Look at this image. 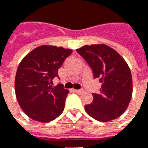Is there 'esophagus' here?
<instances>
[{
  "instance_id": "obj_1",
  "label": "esophagus",
  "mask_w": 148,
  "mask_h": 148,
  "mask_svg": "<svg viewBox=\"0 0 148 148\" xmlns=\"http://www.w3.org/2000/svg\"><path fill=\"white\" fill-rule=\"evenodd\" d=\"M73 91L75 92H76V93H78V94H82V92H84V90H73Z\"/></svg>"
}]
</instances>
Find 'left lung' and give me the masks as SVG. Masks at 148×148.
<instances>
[{"mask_svg":"<svg viewBox=\"0 0 148 148\" xmlns=\"http://www.w3.org/2000/svg\"><path fill=\"white\" fill-rule=\"evenodd\" d=\"M76 51L92 69L101 88L92 93L93 100L85 106L90 116L100 122L115 120L127 108L132 97V75L129 66L117 51L106 45H84Z\"/></svg>","mask_w":148,"mask_h":148,"instance_id":"obj_1","label":"left lung"}]
</instances>
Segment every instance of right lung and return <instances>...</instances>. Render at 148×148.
<instances>
[{
    "label": "right lung",
    "mask_w": 148,
    "mask_h": 148,
    "mask_svg": "<svg viewBox=\"0 0 148 148\" xmlns=\"http://www.w3.org/2000/svg\"><path fill=\"white\" fill-rule=\"evenodd\" d=\"M73 51L62 47L41 45L23 58L17 69L15 94L27 116L42 123L53 121L65 107L69 90L62 84L53 86L58 70Z\"/></svg>",
    "instance_id": "1"
}]
</instances>
